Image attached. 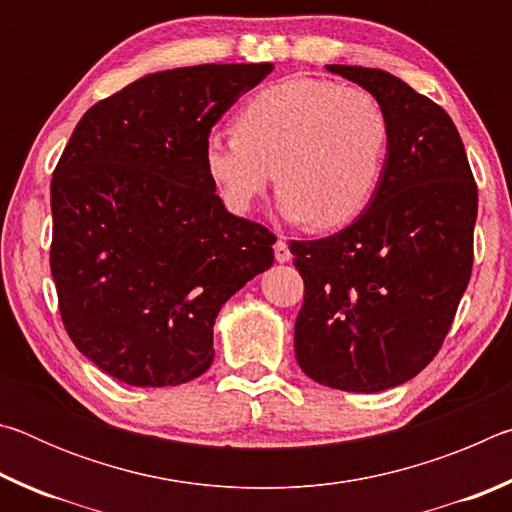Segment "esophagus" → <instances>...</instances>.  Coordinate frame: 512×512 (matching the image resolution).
Returning <instances> with one entry per match:
<instances>
[{"instance_id": "34e87169", "label": "esophagus", "mask_w": 512, "mask_h": 512, "mask_svg": "<svg viewBox=\"0 0 512 512\" xmlns=\"http://www.w3.org/2000/svg\"><path fill=\"white\" fill-rule=\"evenodd\" d=\"M273 250H275V259H277V262H280V264L291 262V250H289V246H287V241L277 239Z\"/></svg>"}]
</instances>
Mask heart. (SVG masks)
<instances>
[{"mask_svg":"<svg viewBox=\"0 0 512 512\" xmlns=\"http://www.w3.org/2000/svg\"><path fill=\"white\" fill-rule=\"evenodd\" d=\"M391 119L368 90L287 79L237 112L235 133H210L203 169L230 212L246 214L271 185L289 223L334 230L366 210L384 178Z\"/></svg>","mask_w":512,"mask_h":512,"instance_id":"b5f03b06","label":"heart"}]
</instances>
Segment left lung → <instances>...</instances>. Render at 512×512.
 I'll use <instances>...</instances> for the list:
<instances>
[{
	"label": "left lung",
	"mask_w": 512,
	"mask_h": 512,
	"mask_svg": "<svg viewBox=\"0 0 512 512\" xmlns=\"http://www.w3.org/2000/svg\"><path fill=\"white\" fill-rule=\"evenodd\" d=\"M391 119L384 178L348 228L291 241L305 280L296 359L307 377L379 393L436 357L472 273L476 185L452 117L384 69L325 65Z\"/></svg>",
	"instance_id": "8db88e82"
}]
</instances>
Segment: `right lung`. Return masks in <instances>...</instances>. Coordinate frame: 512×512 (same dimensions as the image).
<instances>
[{
    "label": "right lung",
    "mask_w": 512,
    "mask_h": 512,
    "mask_svg": "<svg viewBox=\"0 0 512 512\" xmlns=\"http://www.w3.org/2000/svg\"><path fill=\"white\" fill-rule=\"evenodd\" d=\"M273 72L196 65L146 74L85 112L51 180V275L69 339L128 386L201 377L214 320L273 264L275 237L230 214L203 142Z\"/></svg>",
    "instance_id": "obj_1"
}]
</instances>
